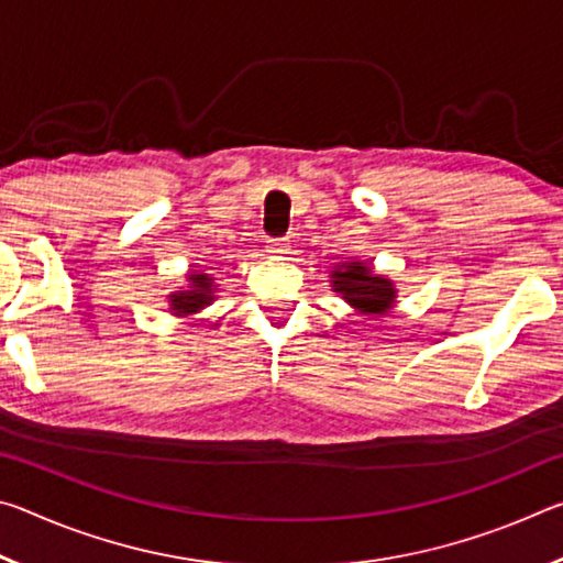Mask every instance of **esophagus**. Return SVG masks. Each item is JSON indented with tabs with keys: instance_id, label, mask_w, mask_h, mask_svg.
I'll return each mask as SVG.
<instances>
[{
	"instance_id": "obj_1",
	"label": "esophagus",
	"mask_w": 563,
	"mask_h": 563,
	"mask_svg": "<svg viewBox=\"0 0 563 563\" xmlns=\"http://www.w3.org/2000/svg\"><path fill=\"white\" fill-rule=\"evenodd\" d=\"M268 251L271 253H285V251H288V241H285V238H271Z\"/></svg>"
}]
</instances>
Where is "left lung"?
Instances as JSON below:
<instances>
[{"instance_id":"8db88e82","label":"left lung","mask_w":563,"mask_h":563,"mask_svg":"<svg viewBox=\"0 0 563 563\" xmlns=\"http://www.w3.org/2000/svg\"><path fill=\"white\" fill-rule=\"evenodd\" d=\"M332 288L365 316H385L395 300V288L387 278L373 275L362 263H345L332 273Z\"/></svg>"}]
</instances>
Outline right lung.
Here are the masks:
<instances>
[{"label": "right lung", "mask_w": 563, "mask_h": 563, "mask_svg": "<svg viewBox=\"0 0 563 563\" xmlns=\"http://www.w3.org/2000/svg\"><path fill=\"white\" fill-rule=\"evenodd\" d=\"M190 290H184L170 298V305H174V310L178 312H196L206 308V305H211L213 300V278L208 273H198L194 271L190 275Z\"/></svg>", "instance_id": "obj_1"}]
</instances>
